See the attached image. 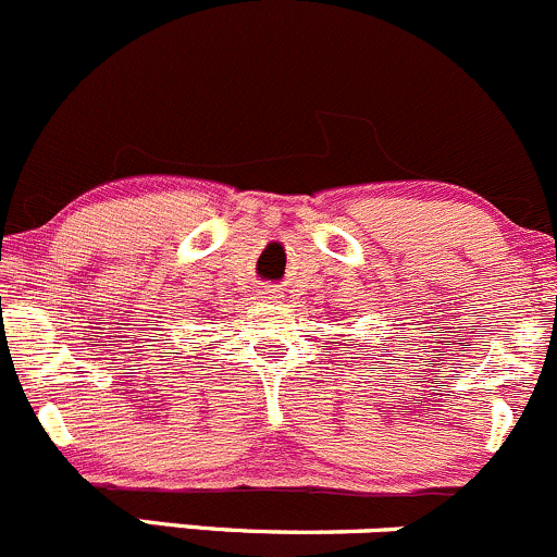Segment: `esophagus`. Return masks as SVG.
<instances>
[{
    "mask_svg": "<svg viewBox=\"0 0 557 557\" xmlns=\"http://www.w3.org/2000/svg\"><path fill=\"white\" fill-rule=\"evenodd\" d=\"M260 295L265 297V300H278V289H276V286H262Z\"/></svg>",
    "mask_w": 557,
    "mask_h": 557,
    "instance_id": "1",
    "label": "esophagus"
}]
</instances>
